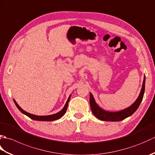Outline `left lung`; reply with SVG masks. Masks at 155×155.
Here are the masks:
<instances>
[{
  "label": "left lung",
  "instance_id": "1",
  "mask_svg": "<svg viewBox=\"0 0 155 155\" xmlns=\"http://www.w3.org/2000/svg\"><path fill=\"white\" fill-rule=\"evenodd\" d=\"M144 88H145V77L144 78L143 87L142 88H141L140 94L137 101L131 106L127 108L126 109H124L118 112H108L102 109L95 103L93 96L91 93H90V105L91 110L93 112L94 116L101 120L113 122L123 120L124 118L132 115L137 110V108H139L141 101H142L143 98Z\"/></svg>",
  "mask_w": 155,
  "mask_h": 155
}]
</instances>
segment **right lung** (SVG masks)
<instances>
[{
  "label": "right lung",
  "instance_id": "1",
  "mask_svg": "<svg viewBox=\"0 0 155 155\" xmlns=\"http://www.w3.org/2000/svg\"><path fill=\"white\" fill-rule=\"evenodd\" d=\"M70 98H71V95H70V97H68L64 108H62V109L60 112H58V113L57 114H54L52 115H48V116H37V115L28 113H27V112H26L24 110H22V108L18 106V104L16 103V102L15 100H14V102H15L16 107L18 108L19 110L21 111V113H22L23 114L27 115V116L29 118H31V119L35 120H39V121H52V120L59 119V118H61L65 114L66 111H67V109L68 104L69 100H70Z\"/></svg>",
  "mask_w": 155,
  "mask_h": 155
}]
</instances>
